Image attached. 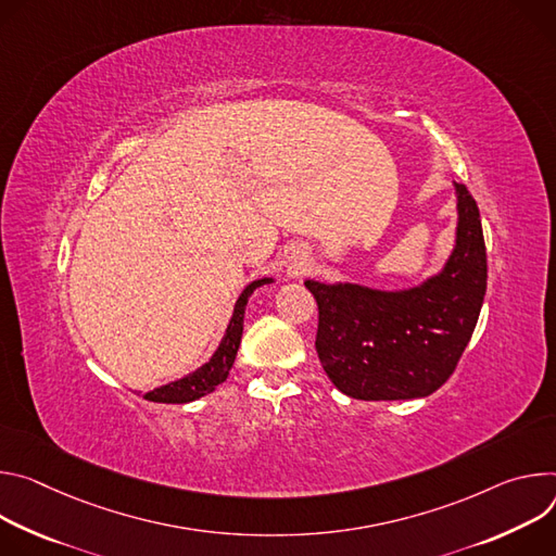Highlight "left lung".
I'll list each match as a JSON object with an SVG mask.
<instances>
[{"label": "left lung", "mask_w": 556, "mask_h": 556, "mask_svg": "<svg viewBox=\"0 0 556 556\" xmlns=\"http://www.w3.org/2000/svg\"><path fill=\"white\" fill-rule=\"evenodd\" d=\"M457 244L435 278L408 291L306 280L318 302L316 351L329 380L355 400H410L438 391L470 342L485 293L479 207L457 182Z\"/></svg>", "instance_id": "1"}]
</instances>
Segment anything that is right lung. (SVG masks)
I'll return each instance as SVG.
<instances>
[{"instance_id": "obj_1", "label": "right lung", "mask_w": 556, "mask_h": 556, "mask_svg": "<svg viewBox=\"0 0 556 556\" xmlns=\"http://www.w3.org/2000/svg\"><path fill=\"white\" fill-rule=\"evenodd\" d=\"M267 282H271V280L263 278V280H256V282L244 287V291L240 293V298L233 306V316L229 320L225 338H223L220 346L216 349V353L212 355V359L207 364L197 368L194 374L185 376L182 380L169 382L165 387H159V389L146 393V400L163 402V404H185V402H192V400H199V397L212 393L218 384H223L229 376V368H231V364L236 359V353H238V344H240V336H242L244 304H247V300H250V295L256 287L267 285Z\"/></svg>"}]
</instances>
